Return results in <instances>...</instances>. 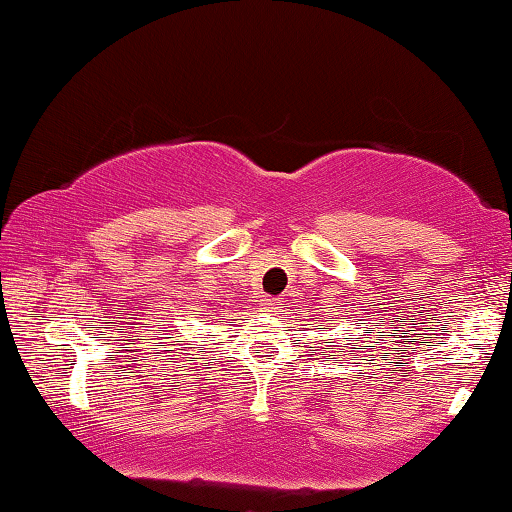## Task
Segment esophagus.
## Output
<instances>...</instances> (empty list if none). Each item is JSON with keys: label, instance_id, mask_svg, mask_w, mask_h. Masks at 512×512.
<instances>
[{"label": "esophagus", "instance_id": "34e87169", "mask_svg": "<svg viewBox=\"0 0 512 512\" xmlns=\"http://www.w3.org/2000/svg\"><path fill=\"white\" fill-rule=\"evenodd\" d=\"M263 308H265L267 313H279L281 311V304H279V299H265Z\"/></svg>", "mask_w": 512, "mask_h": 512}]
</instances>
